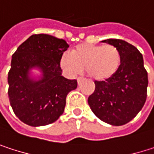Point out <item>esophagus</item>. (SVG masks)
I'll return each mask as SVG.
<instances>
[{
  "instance_id": "1",
  "label": "esophagus",
  "mask_w": 154,
  "mask_h": 154,
  "mask_svg": "<svg viewBox=\"0 0 154 154\" xmlns=\"http://www.w3.org/2000/svg\"><path fill=\"white\" fill-rule=\"evenodd\" d=\"M83 79H84V78L81 77H79L78 78H77V83H78V85H80V84H81V82L83 81Z\"/></svg>"
}]
</instances>
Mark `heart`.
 Here are the masks:
<instances>
[{
    "label": "heart",
    "mask_w": 154,
    "mask_h": 154,
    "mask_svg": "<svg viewBox=\"0 0 154 154\" xmlns=\"http://www.w3.org/2000/svg\"><path fill=\"white\" fill-rule=\"evenodd\" d=\"M121 64V54L112 45L80 44L63 54L60 60L61 69L69 75H77L85 69L87 75L97 81L112 77Z\"/></svg>",
    "instance_id": "1"
}]
</instances>
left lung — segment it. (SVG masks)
<instances>
[{"label": "left lung", "instance_id": "1", "mask_svg": "<svg viewBox=\"0 0 154 154\" xmlns=\"http://www.w3.org/2000/svg\"><path fill=\"white\" fill-rule=\"evenodd\" d=\"M116 46L121 54L118 72L105 81H95L94 92L88 97L92 111L103 122L121 126L132 120L142 109L147 96L148 75L138 50L126 41H103Z\"/></svg>", "mask_w": 154, "mask_h": 154}]
</instances>
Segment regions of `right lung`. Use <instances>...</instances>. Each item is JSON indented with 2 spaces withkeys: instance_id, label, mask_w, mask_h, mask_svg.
Returning a JSON list of instances; mask_svg holds the SVG:
<instances>
[{
  "instance_id": "right-lung-1",
  "label": "right lung",
  "mask_w": 154,
  "mask_h": 154,
  "mask_svg": "<svg viewBox=\"0 0 154 154\" xmlns=\"http://www.w3.org/2000/svg\"><path fill=\"white\" fill-rule=\"evenodd\" d=\"M69 45L45 34L31 35L17 47L8 74L9 99L16 116L25 124L41 127L56 121L63 113L68 94L76 79L61 76L60 60ZM41 69L39 80L29 77L32 67Z\"/></svg>"
}]
</instances>
